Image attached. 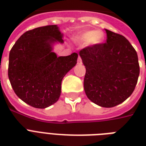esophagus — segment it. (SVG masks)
Masks as SVG:
<instances>
[{
	"instance_id": "34e87169",
	"label": "esophagus",
	"mask_w": 146,
	"mask_h": 146,
	"mask_svg": "<svg viewBox=\"0 0 146 146\" xmlns=\"http://www.w3.org/2000/svg\"><path fill=\"white\" fill-rule=\"evenodd\" d=\"M82 59H81V57H78V60H77V64H82Z\"/></svg>"
}]
</instances>
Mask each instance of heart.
Wrapping results in <instances>:
<instances>
[{
	"instance_id": "obj_1",
	"label": "heart",
	"mask_w": 146,
	"mask_h": 146,
	"mask_svg": "<svg viewBox=\"0 0 146 146\" xmlns=\"http://www.w3.org/2000/svg\"><path fill=\"white\" fill-rule=\"evenodd\" d=\"M74 39L77 43L83 44L87 42L88 46L95 47L104 42V34L100 30H86L76 35Z\"/></svg>"
}]
</instances>
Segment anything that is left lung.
I'll return each mask as SVG.
<instances>
[{"label":"left lung","mask_w":146,"mask_h":146,"mask_svg":"<svg viewBox=\"0 0 146 146\" xmlns=\"http://www.w3.org/2000/svg\"><path fill=\"white\" fill-rule=\"evenodd\" d=\"M107 42L80 50L86 69L84 90L91 102L103 108L121 104L133 92L139 76L138 56L128 40L104 29Z\"/></svg>","instance_id":"1"}]
</instances>
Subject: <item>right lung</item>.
<instances>
[{
	"label": "right lung",
	"mask_w": 146,
	"mask_h": 146,
	"mask_svg": "<svg viewBox=\"0 0 146 146\" xmlns=\"http://www.w3.org/2000/svg\"><path fill=\"white\" fill-rule=\"evenodd\" d=\"M57 25L27 31L9 54L8 77L13 91L25 103L46 108L58 101L64 76L76 66L78 54L57 57L55 44L64 43Z\"/></svg>",
	"instance_id": "1"
}]
</instances>
